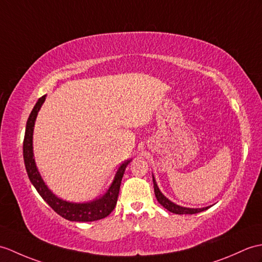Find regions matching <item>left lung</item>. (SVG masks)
I'll list each match as a JSON object with an SVG mask.
<instances>
[{
	"label": "left lung",
	"mask_w": 262,
	"mask_h": 262,
	"mask_svg": "<svg viewBox=\"0 0 262 262\" xmlns=\"http://www.w3.org/2000/svg\"><path fill=\"white\" fill-rule=\"evenodd\" d=\"M153 183H154V192H155V196L159 201V203L163 205L164 208L168 210L169 212L175 214H195L199 213V212H202L204 210H208L210 206H206V208H201V209H192V208H184V206H180L178 204L173 203L172 201H169L164 194L160 191L159 186H157V183L155 181V178L153 175Z\"/></svg>",
	"instance_id": "obj_1"
}]
</instances>
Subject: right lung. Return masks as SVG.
Masks as SVG:
<instances>
[{"mask_svg":"<svg viewBox=\"0 0 262 262\" xmlns=\"http://www.w3.org/2000/svg\"><path fill=\"white\" fill-rule=\"evenodd\" d=\"M46 100V95L42 96L39 100L36 101L35 106L33 107L31 114L28 118L27 127H26V135H24L23 141V159L24 164H26V169L30 181L35 187V190L42 196L46 202L51 206L54 212H57L59 215L67 219L69 221H76V222H91L97 221L100 219L106 217L113 212L117 203L118 193L120 188L121 179L125 173V169L127 165L130 163L132 160L124 162L119 168L117 169L116 174L113 183L109 186L107 192L103 194L99 199H96L94 201L86 203H74L68 202L62 199L58 198L57 195L51 192L46 183L42 180L41 175L38 171V167L35 165L34 155H33V129H34V123L38 113L42 106V103Z\"/></svg>","mask_w":262,"mask_h":262,"instance_id":"obj_1","label":"right lung"}]
</instances>
